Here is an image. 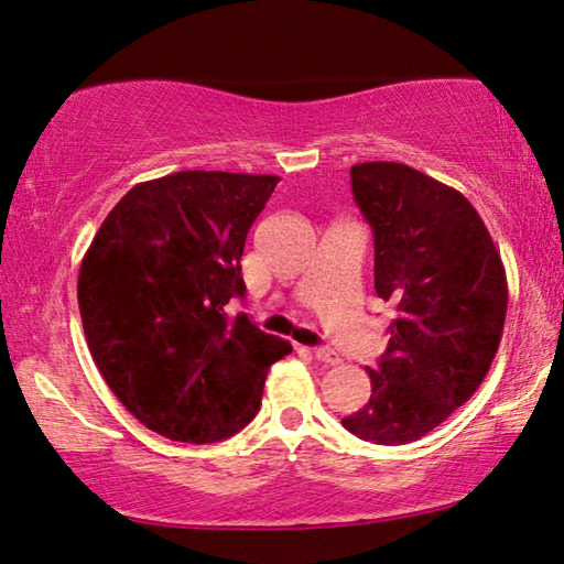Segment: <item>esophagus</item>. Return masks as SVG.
Here are the masks:
<instances>
[{
	"label": "esophagus",
	"instance_id": "1",
	"mask_svg": "<svg viewBox=\"0 0 564 564\" xmlns=\"http://www.w3.org/2000/svg\"><path fill=\"white\" fill-rule=\"evenodd\" d=\"M312 355H315V360L325 362V366H340V362H343L340 355H337L330 348H315V350H312Z\"/></svg>",
	"mask_w": 564,
	"mask_h": 564
}]
</instances>
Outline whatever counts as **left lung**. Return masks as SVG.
<instances>
[{"mask_svg": "<svg viewBox=\"0 0 564 564\" xmlns=\"http://www.w3.org/2000/svg\"><path fill=\"white\" fill-rule=\"evenodd\" d=\"M376 241V292L393 302L370 398L343 426L398 446L426 436L481 386L507 317V272L481 216L456 188L405 163L350 169Z\"/></svg>", "mask_w": 564, "mask_h": 564, "instance_id": "1", "label": "left lung"}]
</instances>
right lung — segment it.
<instances>
[{
	"instance_id": "obj_1",
	"label": "right lung",
	"mask_w": 564,
	"mask_h": 564,
	"mask_svg": "<svg viewBox=\"0 0 564 564\" xmlns=\"http://www.w3.org/2000/svg\"><path fill=\"white\" fill-rule=\"evenodd\" d=\"M280 176L178 171L133 186L83 257L77 305L110 391L145 429L214 444L254 419L272 362L292 352L247 315V234Z\"/></svg>"
}]
</instances>
